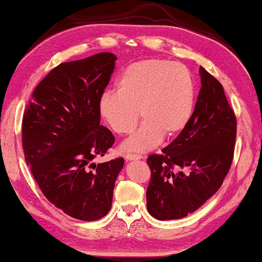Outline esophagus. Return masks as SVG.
<instances>
[{
	"mask_svg": "<svg viewBox=\"0 0 262 262\" xmlns=\"http://www.w3.org/2000/svg\"><path fill=\"white\" fill-rule=\"evenodd\" d=\"M124 158H126L127 161H133V160H139L141 159V156H139V154H132V153H128L124 156Z\"/></svg>",
	"mask_w": 262,
	"mask_h": 262,
	"instance_id": "esophagus-1",
	"label": "esophagus"
}]
</instances>
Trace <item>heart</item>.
Here are the masks:
<instances>
[{
  "label": "heart",
  "mask_w": 262,
  "mask_h": 262,
  "mask_svg": "<svg viewBox=\"0 0 262 262\" xmlns=\"http://www.w3.org/2000/svg\"><path fill=\"white\" fill-rule=\"evenodd\" d=\"M115 91L98 101L101 116L117 134H129L140 115L141 127L123 142L128 152H146L163 136L174 138L189 124L196 103V83L185 65L159 58L134 61L121 72Z\"/></svg>",
  "instance_id": "heart-1"
}]
</instances>
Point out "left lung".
Instances as JSON below:
<instances>
[{
  "label": "left lung",
  "mask_w": 262,
  "mask_h": 262,
  "mask_svg": "<svg viewBox=\"0 0 262 262\" xmlns=\"http://www.w3.org/2000/svg\"><path fill=\"white\" fill-rule=\"evenodd\" d=\"M202 88L189 124L161 154L147 158V210L160 221L183 219L217 192L233 163L236 117L223 86L200 68Z\"/></svg>",
  "instance_id": "obj_1"
}]
</instances>
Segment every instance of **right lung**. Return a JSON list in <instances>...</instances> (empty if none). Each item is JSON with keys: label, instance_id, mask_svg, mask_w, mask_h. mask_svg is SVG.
Returning a JSON list of instances; mask_svg holds the SVG:
<instances>
[{"label": "right lung", "instance_id": "1", "mask_svg": "<svg viewBox=\"0 0 262 262\" xmlns=\"http://www.w3.org/2000/svg\"><path fill=\"white\" fill-rule=\"evenodd\" d=\"M116 57L110 52L61 62L33 91L22 120L26 163L43 196L66 215L96 221L109 212L124 159L96 165L115 142L101 126L98 101Z\"/></svg>", "mask_w": 262, "mask_h": 262}]
</instances>
